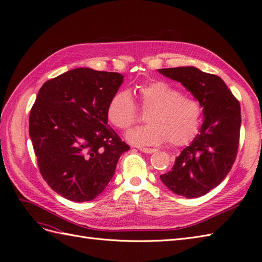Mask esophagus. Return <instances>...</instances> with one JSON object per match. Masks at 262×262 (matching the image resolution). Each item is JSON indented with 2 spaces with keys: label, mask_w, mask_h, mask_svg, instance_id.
Returning a JSON list of instances; mask_svg holds the SVG:
<instances>
[{
  "label": "esophagus",
  "mask_w": 262,
  "mask_h": 262,
  "mask_svg": "<svg viewBox=\"0 0 262 262\" xmlns=\"http://www.w3.org/2000/svg\"><path fill=\"white\" fill-rule=\"evenodd\" d=\"M140 150L141 152L143 153H146V154H152L154 152H156V148H147V147H140Z\"/></svg>",
  "instance_id": "obj_1"
}]
</instances>
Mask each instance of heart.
Returning a JSON list of instances; mask_svg holds the SVG:
<instances>
[{
	"mask_svg": "<svg viewBox=\"0 0 262 262\" xmlns=\"http://www.w3.org/2000/svg\"><path fill=\"white\" fill-rule=\"evenodd\" d=\"M139 105L148 110L143 126L126 133V140L139 146L158 145L168 141L170 145H185L199 131L202 107L196 98L164 81H152L134 87ZM108 121L117 129L128 130L137 121V107L128 91H117L106 108Z\"/></svg>",
	"mask_w": 262,
	"mask_h": 262,
	"instance_id": "obj_1",
	"label": "heart"
}]
</instances>
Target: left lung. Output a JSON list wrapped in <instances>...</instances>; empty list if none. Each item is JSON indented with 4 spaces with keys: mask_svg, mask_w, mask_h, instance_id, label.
Masks as SVG:
<instances>
[{
    "mask_svg": "<svg viewBox=\"0 0 262 262\" xmlns=\"http://www.w3.org/2000/svg\"><path fill=\"white\" fill-rule=\"evenodd\" d=\"M158 72L184 85L199 100L204 117L199 133L161 180L170 191L188 199L204 195L224 180L235 162L242 123L239 101L221 77L194 67Z\"/></svg>",
    "mask_w": 262,
    "mask_h": 262,
    "instance_id": "1",
    "label": "left lung"
}]
</instances>
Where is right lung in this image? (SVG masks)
<instances>
[{"label":"right lung","mask_w":262,"mask_h":262,"mask_svg":"<svg viewBox=\"0 0 262 262\" xmlns=\"http://www.w3.org/2000/svg\"><path fill=\"white\" fill-rule=\"evenodd\" d=\"M123 75L70 70L39 90L29 116L38 167L49 187L74 202L99 195L130 149L110 128L106 108Z\"/></svg>","instance_id":"1"}]
</instances>
